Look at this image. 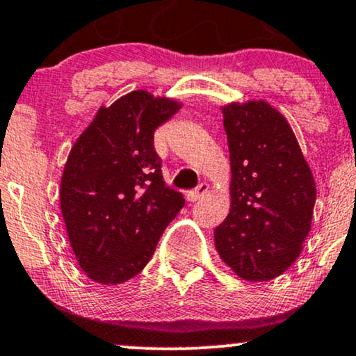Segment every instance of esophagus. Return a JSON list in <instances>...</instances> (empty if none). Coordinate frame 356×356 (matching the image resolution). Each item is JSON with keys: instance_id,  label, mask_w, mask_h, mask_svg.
Here are the masks:
<instances>
[{"instance_id": "obj_1", "label": "esophagus", "mask_w": 356, "mask_h": 356, "mask_svg": "<svg viewBox=\"0 0 356 356\" xmlns=\"http://www.w3.org/2000/svg\"><path fill=\"white\" fill-rule=\"evenodd\" d=\"M208 193V185L207 183H202V185H198L195 188V190H190L186 191V200L188 202H196V200H200L202 196H204Z\"/></svg>"}]
</instances>
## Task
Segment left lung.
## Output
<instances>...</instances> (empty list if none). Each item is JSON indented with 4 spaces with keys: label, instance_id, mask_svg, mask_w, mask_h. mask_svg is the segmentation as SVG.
<instances>
[{
    "label": "left lung",
    "instance_id": "1",
    "mask_svg": "<svg viewBox=\"0 0 356 356\" xmlns=\"http://www.w3.org/2000/svg\"><path fill=\"white\" fill-rule=\"evenodd\" d=\"M232 165V208L215 228L221 260L238 277H280L312 227L315 179L293 129L265 102L223 108Z\"/></svg>",
    "mask_w": 356,
    "mask_h": 356
}]
</instances>
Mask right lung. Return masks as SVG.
Returning <instances> with one entry per match:
<instances>
[{"mask_svg": "<svg viewBox=\"0 0 356 356\" xmlns=\"http://www.w3.org/2000/svg\"><path fill=\"white\" fill-rule=\"evenodd\" d=\"M179 104L148 91L99 108L71 148L61 178V213L83 271L103 285L140 273L161 233L185 204L165 185L154 129Z\"/></svg>", "mask_w": 356, "mask_h": 356, "instance_id": "right-lung-1", "label": "right lung"}]
</instances>
